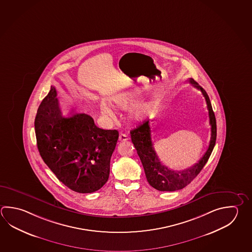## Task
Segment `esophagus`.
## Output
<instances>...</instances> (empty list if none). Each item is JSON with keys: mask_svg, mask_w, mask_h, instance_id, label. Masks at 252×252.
Here are the masks:
<instances>
[{"mask_svg": "<svg viewBox=\"0 0 252 252\" xmlns=\"http://www.w3.org/2000/svg\"><path fill=\"white\" fill-rule=\"evenodd\" d=\"M127 140H129V137L126 133H120V135H119V141L120 142H126Z\"/></svg>", "mask_w": 252, "mask_h": 252, "instance_id": "esophagus-1", "label": "esophagus"}]
</instances>
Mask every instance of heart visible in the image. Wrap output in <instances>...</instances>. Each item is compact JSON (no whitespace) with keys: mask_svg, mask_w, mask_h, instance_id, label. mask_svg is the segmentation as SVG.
Listing matches in <instances>:
<instances>
[{"mask_svg":"<svg viewBox=\"0 0 252 252\" xmlns=\"http://www.w3.org/2000/svg\"><path fill=\"white\" fill-rule=\"evenodd\" d=\"M139 100V94L136 92H126L115 95L112 98V103L119 109H127L135 104ZM152 106L149 103H140L131 109V117L134 120H143L152 113ZM101 111L106 116L112 118L114 116L113 110L107 104L101 106Z\"/></svg>","mask_w":252,"mask_h":252,"instance_id":"1","label":"heart"}]
</instances>
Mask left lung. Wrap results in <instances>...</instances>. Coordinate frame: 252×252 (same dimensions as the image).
<instances>
[{"label":"left lung","mask_w":252,"mask_h":252,"mask_svg":"<svg viewBox=\"0 0 252 252\" xmlns=\"http://www.w3.org/2000/svg\"><path fill=\"white\" fill-rule=\"evenodd\" d=\"M187 81L192 86H194L195 88L201 91L204 96L209 109V124L211 126V137L209 148L198 163H195L193 166L181 171L173 170L167 166L162 165L152 144L151 135L152 131L149 120L143 122L142 125H140L136 128L131 130L130 132L132 142L143 164L148 183L153 188L160 191H174L181 190L188 186L199 175V172L201 171L203 166L206 165L216 144L217 122L209 95L192 78H189V80Z\"/></svg>","instance_id":"left-lung-1"}]
</instances>
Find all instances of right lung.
<instances>
[{"label": "right lung", "mask_w": 252, "mask_h": 252, "mask_svg": "<svg viewBox=\"0 0 252 252\" xmlns=\"http://www.w3.org/2000/svg\"><path fill=\"white\" fill-rule=\"evenodd\" d=\"M34 130L41 157L62 184L79 193L104 186L119 140L117 130L99 128L85 113L64 116L53 86L39 106Z\"/></svg>", "instance_id": "obj_1"}]
</instances>
